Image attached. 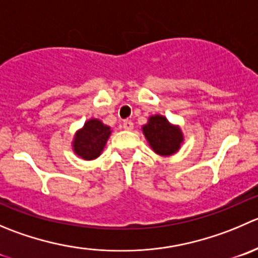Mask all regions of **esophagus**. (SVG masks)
Returning <instances> with one entry per match:
<instances>
[{
  "instance_id": "34e87169",
  "label": "esophagus",
  "mask_w": 258,
  "mask_h": 258,
  "mask_svg": "<svg viewBox=\"0 0 258 258\" xmlns=\"http://www.w3.org/2000/svg\"><path fill=\"white\" fill-rule=\"evenodd\" d=\"M122 126H123V128L127 130V131H131V130L134 128V122L130 121V119H124Z\"/></svg>"
}]
</instances>
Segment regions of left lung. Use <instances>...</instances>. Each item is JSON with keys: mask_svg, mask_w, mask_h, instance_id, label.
Listing matches in <instances>:
<instances>
[{"mask_svg": "<svg viewBox=\"0 0 258 258\" xmlns=\"http://www.w3.org/2000/svg\"><path fill=\"white\" fill-rule=\"evenodd\" d=\"M142 132L150 147L160 156H170L177 152L184 142V135L176 124H172L161 114L151 116L146 124L142 126Z\"/></svg>", "mask_w": 258, "mask_h": 258, "instance_id": "1", "label": "left lung"}]
</instances>
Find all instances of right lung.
<instances>
[{"label":"right lung","mask_w":258,"mask_h":258,"mask_svg":"<svg viewBox=\"0 0 258 258\" xmlns=\"http://www.w3.org/2000/svg\"><path fill=\"white\" fill-rule=\"evenodd\" d=\"M111 134V127L98 118L88 119L74 135L72 142L74 154L83 160L97 159L103 151Z\"/></svg>","instance_id":"right-lung-1"}]
</instances>
